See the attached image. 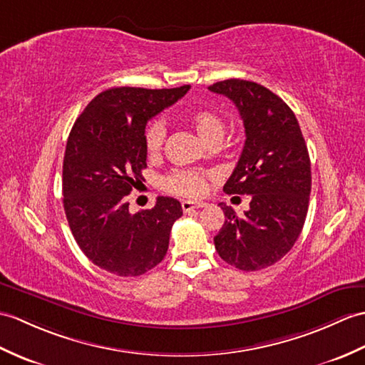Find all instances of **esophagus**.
Instances as JSON below:
<instances>
[{"mask_svg": "<svg viewBox=\"0 0 365 365\" xmlns=\"http://www.w3.org/2000/svg\"><path fill=\"white\" fill-rule=\"evenodd\" d=\"M205 205H207L205 202H192V200H183L182 202V208H183L185 213H188V211H192L196 208H203Z\"/></svg>", "mask_w": 365, "mask_h": 365, "instance_id": "1", "label": "esophagus"}]
</instances>
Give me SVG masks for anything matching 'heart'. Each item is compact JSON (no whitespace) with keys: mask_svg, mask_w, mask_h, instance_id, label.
<instances>
[{"mask_svg":"<svg viewBox=\"0 0 365 365\" xmlns=\"http://www.w3.org/2000/svg\"><path fill=\"white\" fill-rule=\"evenodd\" d=\"M186 123L190 124L191 129L197 133V137L205 143L221 141L225 133V124L221 116L213 110L199 108L186 115ZM166 137V129L162 121H152L146 132H144V144L150 157L157 155L163 148ZM163 186L173 194L179 196L194 197L205 190V177L199 173L192 171H174L169 174Z\"/></svg>","mask_w":365,"mask_h":365,"instance_id":"b5f03b06","label":"heart"}]
</instances>
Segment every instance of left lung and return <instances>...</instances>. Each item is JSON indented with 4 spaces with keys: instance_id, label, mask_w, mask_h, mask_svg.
Instances as JSON below:
<instances>
[{
    "instance_id": "1",
    "label": "left lung",
    "mask_w": 365,
    "mask_h": 365,
    "mask_svg": "<svg viewBox=\"0 0 365 365\" xmlns=\"http://www.w3.org/2000/svg\"><path fill=\"white\" fill-rule=\"evenodd\" d=\"M208 90L233 101L245 129L244 149L224 191L252 199L241 216L219 203L225 222L215 247L228 264L252 272L282 259L302 233L311 192L308 148L294 112L269 88L227 79Z\"/></svg>"
}]
</instances>
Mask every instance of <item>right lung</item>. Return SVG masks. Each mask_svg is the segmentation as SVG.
Instances as JSON below:
<instances>
[{
  "label": "right lung",
  "instance_id": "right-lung-1",
  "mask_svg": "<svg viewBox=\"0 0 365 365\" xmlns=\"http://www.w3.org/2000/svg\"><path fill=\"white\" fill-rule=\"evenodd\" d=\"M191 87L108 88L76 120L63 157V208L76 242L98 267L138 277L162 262L183 211L173 197L132 215L127 194L144 180V129Z\"/></svg>",
  "mask_w": 365,
  "mask_h": 365
}]
</instances>
